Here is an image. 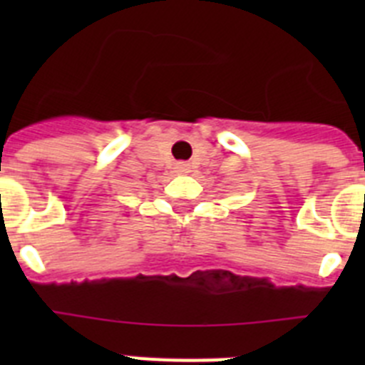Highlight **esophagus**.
<instances>
[{"mask_svg": "<svg viewBox=\"0 0 365 365\" xmlns=\"http://www.w3.org/2000/svg\"><path fill=\"white\" fill-rule=\"evenodd\" d=\"M175 172L179 173V175H186V173H190V164L188 163H177Z\"/></svg>", "mask_w": 365, "mask_h": 365, "instance_id": "34e87169", "label": "esophagus"}]
</instances>
